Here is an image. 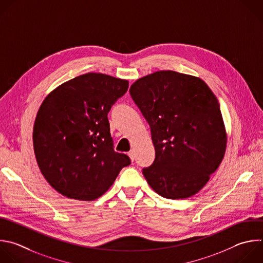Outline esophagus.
<instances>
[{"label":"esophagus","instance_id":"34e87169","mask_svg":"<svg viewBox=\"0 0 263 263\" xmlns=\"http://www.w3.org/2000/svg\"><path fill=\"white\" fill-rule=\"evenodd\" d=\"M128 156H129V158L131 159V161L133 162V161H134V159H135V155H134V152H133V151H130V152L128 153Z\"/></svg>","mask_w":263,"mask_h":263}]
</instances>
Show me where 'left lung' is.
Instances as JSON below:
<instances>
[{
  "label": "left lung",
  "mask_w": 263,
  "mask_h": 263,
  "mask_svg": "<svg viewBox=\"0 0 263 263\" xmlns=\"http://www.w3.org/2000/svg\"><path fill=\"white\" fill-rule=\"evenodd\" d=\"M130 95L151 127L156 158L142 169L164 198L198 193L221 164L227 134L218 99L199 77L171 70L137 79Z\"/></svg>",
  "instance_id": "left-lung-1"
}]
</instances>
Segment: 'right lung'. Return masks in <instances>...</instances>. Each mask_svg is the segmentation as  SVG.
<instances>
[{
    "label": "right lung",
    "instance_id": "add662e5",
    "mask_svg": "<svg viewBox=\"0 0 263 263\" xmlns=\"http://www.w3.org/2000/svg\"><path fill=\"white\" fill-rule=\"evenodd\" d=\"M129 82L102 73H85L50 92L34 124L33 144L39 169L62 195L92 201L130 165L115 152L107 115Z\"/></svg>",
    "mask_w": 263,
    "mask_h": 263
}]
</instances>
